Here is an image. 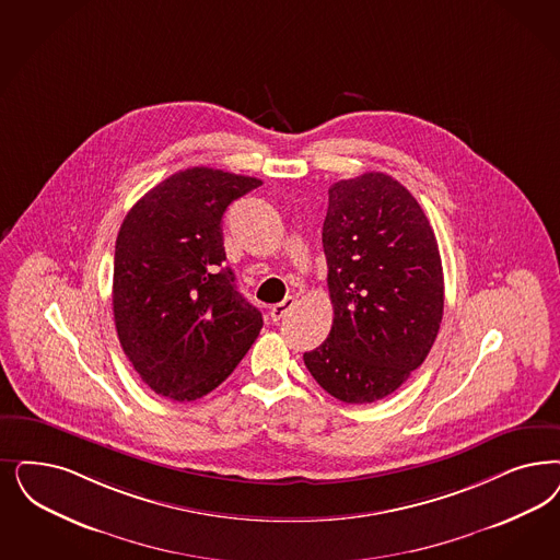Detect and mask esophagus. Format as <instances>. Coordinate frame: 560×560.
Here are the masks:
<instances>
[{"label":"esophagus","mask_w":560,"mask_h":560,"mask_svg":"<svg viewBox=\"0 0 560 560\" xmlns=\"http://www.w3.org/2000/svg\"><path fill=\"white\" fill-rule=\"evenodd\" d=\"M293 304H295V302H293V298H285L283 302L275 304V306H272L269 312L270 320H272V323H279V320H281V318H283V316H285V314H288V312L293 308Z\"/></svg>","instance_id":"obj_1"}]
</instances>
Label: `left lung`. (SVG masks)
<instances>
[{
	"label": "left lung",
	"instance_id": "left-lung-1",
	"mask_svg": "<svg viewBox=\"0 0 560 560\" xmlns=\"http://www.w3.org/2000/svg\"><path fill=\"white\" fill-rule=\"evenodd\" d=\"M332 327L304 353L339 401L372 404L422 366L444 308L441 252L422 207L381 172L328 188L323 225Z\"/></svg>",
	"mask_w": 560,
	"mask_h": 560
}]
</instances>
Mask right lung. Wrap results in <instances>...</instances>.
<instances>
[{"mask_svg":"<svg viewBox=\"0 0 560 560\" xmlns=\"http://www.w3.org/2000/svg\"><path fill=\"white\" fill-rule=\"evenodd\" d=\"M262 182L211 167L170 175L116 240L114 318L124 353L156 395L194 401L221 385L262 328L225 267L223 214Z\"/></svg>","mask_w":560,"mask_h":560,"instance_id":"obj_1","label":"right lung"}]
</instances>
